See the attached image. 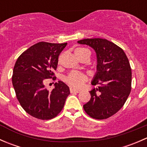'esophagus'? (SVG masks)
<instances>
[{"label": "esophagus", "mask_w": 147, "mask_h": 147, "mask_svg": "<svg viewBox=\"0 0 147 147\" xmlns=\"http://www.w3.org/2000/svg\"><path fill=\"white\" fill-rule=\"evenodd\" d=\"M80 90H75L74 88H70V92L71 93H79L80 92Z\"/></svg>", "instance_id": "obj_1"}]
</instances>
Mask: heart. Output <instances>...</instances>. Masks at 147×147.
<instances>
[{
  "instance_id": "obj_1",
  "label": "heart",
  "mask_w": 147,
  "mask_h": 147,
  "mask_svg": "<svg viewBox=\"0 0 147 147\" xmlns=\"http://www.w3.org/2000/svg\"><path fill=\"white\" fill-rule=\"evenodd\" d=\"M88 50L82 47H79L75 50V55L78 58H80L87 53H88ZM87 80V77L84 74L78 72H72L65 78V81L72 87L76 88H80L83 86L84 83Z\"/></svg>"
}]
</instances>
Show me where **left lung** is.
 I'll list each match as a JSON object with an SVG mask.
<instances>
[{
  "instance_id": "1",
  "label": "left lung",
  "mask_w": 147,
  "mask_h": 147,
  "mask_svg": "<svg viewBox=\"0 0 147 147\" xmlns=\"http://www.w3.org/2000/svg\"><path fill=\"white\" fill-rule=\"evenodd\" d=\"M94 49L97 55V72L92 81L98 84L90 92V100L83 105L86 113L96 119L110 117L121 109L131 92V69L124 50L102 38L78 41Z\"/></svg>"
}]
</instances>
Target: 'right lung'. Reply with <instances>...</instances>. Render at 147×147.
<instances>
[{
  "label": "right lung",
  "instance_id": "right-lung-1",
  "mask_svg": "<svg viewBox=\"0 0 147 147\" xmlns=\"http://www.w3.org/2000/svg\"><path fill=\"white\" fill-rule=\"evenodd\" d=\"M67 44L40 42L23 52L15 64L12 82L16 97L23 109L33 117L42 120L55 117L70 93L62 81L55 83L52 91L43 83L45 79H55L53 71Z\"/></svg>",
  "mask_w": 147,
  "mask_h": 147
}]
</instances>
